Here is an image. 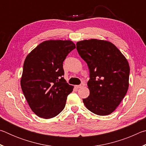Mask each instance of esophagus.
<instances>
[{
  "instance_id": "esophagus-1",
  "label": "esophagus",
  "mask_w": 146,
  "mask_h": 146,
  "mask_svg": "<svg viewBox=\"0 0 146 146\" xmlns=\"http://www.w3.org/2000/svg\"><path fill=\"white\" fill-rule=\"evenodd\" d=\"M84 86H85L84 84V83H82V84H80V85H78V86H76V87L77 88H83Z\"/></svg>"
}]
</instances>
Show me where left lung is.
<instances>
[{"instance_id":"obj_1","label":"left lung","mask_w":146,"mask_h":146,"mask_svg":"<svg viewBox=\"0 0 146 146\" xmlns=\"http://www.w3.org/2000/svg\"><path fill=\"white\" fill-rule=\"evenodd\" d=\"M79 55L90 70V96L83 102L96 115L113 113L124 98L129 87V66L119 49L111 42L97 39L76 43Z\"/></svg>"}]
</instances>
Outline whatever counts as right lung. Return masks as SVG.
<instances>
[{"label": "right lung", "mask_w": 146, "mask_h": 146, "mask_svg": "<svg viewBox=\"0 0 146 146\" xmlns=\"http://www.w3.org/2000/svg\"><path fill=\"white\" fill-rule=\"evenodd\" d=\"M75 48L71 40H46L26 56L21 88L29 107L38 117H55L65 107L73 86L62 77L63 62Z\"/></svg>", "instance_id": "right-lung-1"}]
</instances>
